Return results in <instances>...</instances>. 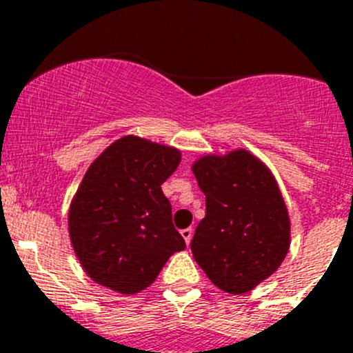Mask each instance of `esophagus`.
<instances>
[{"label": "esophagus", "instance_id": "1", "mask_svg": "<svg viewBox=\"0 0 353 353\" xmlns=\"http://www.w3.org/2000/svg\"><path fill=\"white\" fill-rule=\"evenodd\" d=\"M181 235H183L184 242L190 243V242H192V236H193V228H184V230H181Z\"/></svg>", "mask_w": 353, "mask_h": 353}]
</instances>
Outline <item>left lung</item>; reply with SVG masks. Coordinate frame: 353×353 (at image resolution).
Masks as SVG:
<instances>
[{
    "mask_svg": "<svg viewBox=\"0 0 353 353\" xmlns=\"http://www.w3.org/2000/svg\"><path fill=\"white\" fill-rule=\"evenodd\" d=\"M193 174L205 195V217L192 240L193 258L221 291H251L289 251L288 207L275 177L245 150L202 157Z\"/></svg>",
    "mask_w": 353,
    "mask_h": 353,
    "instance_id": "obj_1",
    "label": "left lung"
}]
</instances>
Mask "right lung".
Listing matches in <instances>:
<instances>
[{
  "mask_svg": "<svg viewBox=\"0 0 353 353\" xmlns=\"http://www.w3.org/2000/svg\"><path fill=\"white\" fill-rule=\"evenodd\" d=\"M179 161L174 148L125 136L88 167L68 223L72 249L92 281L136 294L153 284L174 252L186 249L161 192Z\"/></svg>",
  "mask_w": 353,
  "mask_h": 353,
  "instance_id": "add662e5",
  "label": "right lung"
}]
</instances>
